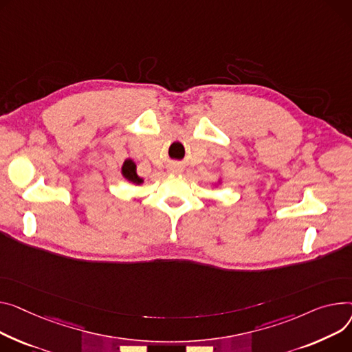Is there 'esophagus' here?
I'll return each mask as SVG.
<instances>
[{
	"instance_id": "34e87169",
	"label": "esophagus",
	"mask_w": 352,
	"mask_h": 352,
	"mask_svg": "<svg viewBox=\"0 0 352 352\" xmlns=\"http://www.w3.org/2000/svg\"><path fill=\"white\" fill-rule=\"evenodd\" d=\"M168 171L171 174H181L182 173V167L179 166V164L173 162V164H170V166H168Z\"/></svg>"
}]
</instances>
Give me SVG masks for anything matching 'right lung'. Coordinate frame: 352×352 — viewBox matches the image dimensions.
<instances>
[{
    "label": "right lung",
    "mask_w": 352,
    "mask_h": 352,
    "mask_svg": "<svg viewBox=\"0 0 352 352\" xmlns=\"http://www.w3.org/2000/svg\"><path fill=\"white\" fill-rule=\"evenodd\" d=\"M122 174L127 181H130L133 184H143V178H140L135 173V162L130 158L124 161L123 167H122Z\"/></svg>",
    "instance_id": "1"
}]
</instances>
